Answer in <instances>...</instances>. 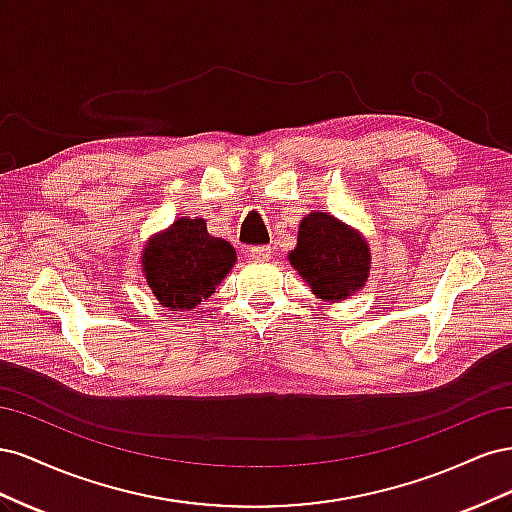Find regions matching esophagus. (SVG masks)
I'll use <instances>...</instances> for the list:
<instances>
[{
  "mask_svg": "<svg viewBox=\"0 0 512 512\" xmlns=\"http://www.w3.org/2000/svg\"><path fill=\"white\" fill-rule=\"evenodd\" d=\"M250 256L254 260H269L271 258V247L269 245H254L250 250Z\"/></svg>",
  "mask_w": 512,
  "mask_h": 512,
  "instance_id": "34e87169",
  "label": "esophagus"
}]
</instances>
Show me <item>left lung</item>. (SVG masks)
Returning <instances> with one entry per match:
<instances>
[{
	"mask_svg": "<svg viewBox=\"0 0 512 512\" xmlns=\"http://www.w3.org/2000/svg\"><path fill=\"white\" fill-rule=\"evenodd\" d=\"M288 260L318 299L337 303L365 286L371 252L354 228L314 211L301 220L297 247Z\"/></svg>",
	"mask_w": 512,
	"mask_h": 512,
	"instance_id": "left-lung-1",
	"label": "left lung"
}]
</instances>
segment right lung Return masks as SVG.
Masks as SVG:
<instances>
[{"instance_id": "right-lung-1", "label": "right lung", "mask_w": 512, "mask_h": 512, "mask_svg": "<svg viewBox=\"0 0 512 512\" xmlns=\"http://www.w3.org/2000/svg\"><path fill=\"white\" fill-rule=\"evenodd\" d=\"M141 262L160 305L170 312H192L224 280L237 262V252L228 241L211 237L205 220L179 218L151 237Z\"/></svg>"}]
</instances>
